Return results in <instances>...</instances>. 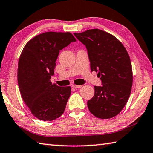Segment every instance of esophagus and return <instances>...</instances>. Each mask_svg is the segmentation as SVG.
Masks as SVG:
<instances>
[{
    "label": "esophagus",
    "mask_w": 153,
    "mask_h": 153,
    "mask_svg": "<svg viewBox=\"0 0 153 153\" xmlns=\"http://www.w3.org/2000/svg\"><path fill=\"white\" fill-rule=\"evenodd\" d=\"M72 87L74 89H78V88H81L82 87V85H72Z\"/></svg>",
    "instance_id": "1"
}]
</instances>
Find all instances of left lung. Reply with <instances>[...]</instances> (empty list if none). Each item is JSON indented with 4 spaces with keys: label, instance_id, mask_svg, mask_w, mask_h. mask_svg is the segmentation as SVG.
<instances>
[{
    "label": "left lung",
    "instance_id": "8db88e82",
    "mask_svg": "<svg viewBox=\"0 0 153 153\" xmlns=\"http://www.w3.org/2000/svg\"><path fill=\"white\" fill-rule=\"evenodd\" d=\"M75 37L85 45L91 71L98 72L102 86H95V94L87 101L93 116L109 119L120 113L132 90L133 75L129 54L113 35L99 29H89Z\"/></svg>",
    "mask_w": 153,
    "mask_h": 153
}]
</instances>
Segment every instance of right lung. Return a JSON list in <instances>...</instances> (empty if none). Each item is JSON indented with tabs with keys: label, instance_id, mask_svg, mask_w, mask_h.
Here are the masks:
<instances>
[{
	"label": "right lung",
	"instance_id": "1",
	"mask_svg": "<svg viewBox=\"0 0 153 153\" xmlns=\"http://www.w3.org/2000/svg\"><path fill=\"white\" fill-rule=\"evenodd\" d=\"M75 41L70 32L49 31L37 35L23 48L18 63V85L23 101L37 119L52 121L64 113L71 87L52 84L50 79L60 50Z\"/></svg>",
	"mask_w": 153,
	"mask_h": 153
}]
</instances>
